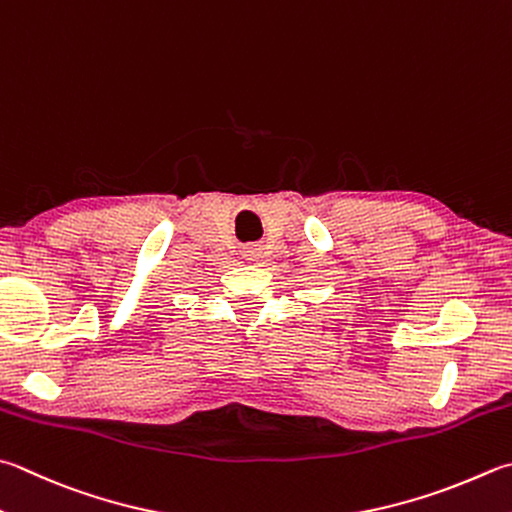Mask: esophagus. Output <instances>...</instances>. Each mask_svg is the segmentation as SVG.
I'll list each match as a JSON object with an SVG mask.
<instances>
[{"label": "esophagus", "mask_w": 512, "mask_h": 512, "mask_svg": "<svg viewBox=\"0 0 512 512\" xmlns=\"http://www.w3.org/2000/svg\"><path fill=\"white\" fill-rule=\"evenodd\" d=\"M258 254H260L258 245H245V247H243V258H247V260L258 258Z\"/></svg>", "instance_id": "esophagus-1"}]
</instances>
